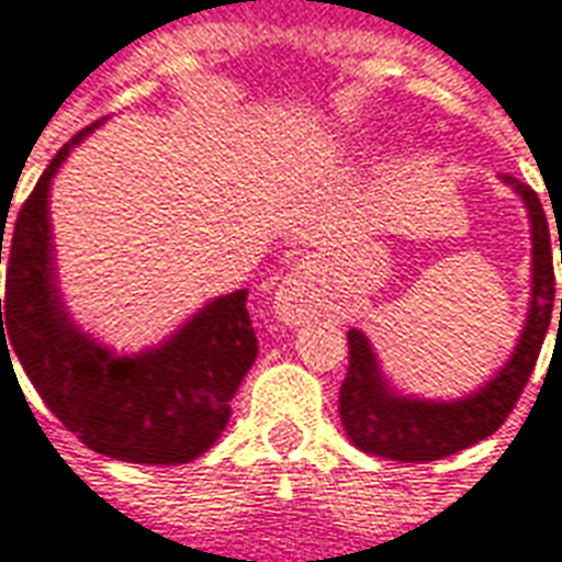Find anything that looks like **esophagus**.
Listing matches in <instances>:
<instances>
[{
  "label": "esophagus",
  "mask_w": 562,
  "mask_h": 562,
  "mask_svg": "<svg viewBox=\"0 0 562 562\" xmlns=\"http://www.w3.org/2000/svg\"><path fill=\"white\" fill-rule=\"evenodd\" d=\"M273 310L285 325H301L304 318H310V313L316 310V289H313V280H310V270L294 268L280 282L277 297H273Z\"/></svg>",
  "instance_id": "esophagus-1"
}]
</instances>
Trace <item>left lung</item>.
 Listing matches in <instances>:
<instances>
[{"instance_id":"1","label":"left lung","mask_w":562,"mask_h":562,"mask_svg":"<svg viewBox=\"0 0 562 562\" xmlns=\"http://www.w3.org/2000/svg\"><path fill=\"white\" fill-rule=\"evenodd\" d=\"M524 201L532 234V297L520 340L506 367L482 389L460 401H422L391 389L373 346L361 330H349V373L340 389V418L355 446L376 458L422 463L454 454L494 434L506 422L542 352L554 313V252L539 195L515 177H503ZM562 256V240H560ZM562 325V297H560Z\"/></svg>"}]
</instances>
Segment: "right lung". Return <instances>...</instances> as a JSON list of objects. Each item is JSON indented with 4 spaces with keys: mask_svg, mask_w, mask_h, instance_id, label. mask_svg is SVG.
I'll use <instances>...</instances> for the list:
<instances>
[{
    "mask_svg": "<svg viewBox=\"0 0 562 562\" xmlns=\"http://www.w3.org/2000/svg\"><path fill=\"white\" fill-rule=\"evenodd\" d=\"M102 123L56 153L20 207L0 297V358L18 355L47 409L92 451L149 467L189 463L220 439L232 418V397L256 361L249 292L210 301L177 334L138 355H116L68 318L47 198L68 153Z\"/></svg>",
    "mask_w": 562,
    "mask_h": 562,
    "instance_id": "obj_1",
    "label": "right lung"
}]
</instances>
